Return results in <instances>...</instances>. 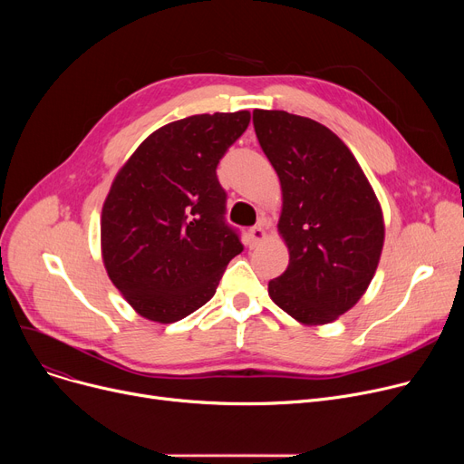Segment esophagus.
Returning <instances> with one entry per match:
<instances>
[{
    "instance_id": "1",
    "label": "esophagus",
    "mask_w": 464,
    "mask_h": 464,
    "mask_svg": "<svg viewBox=\"0 0 464 464\" xmlns=\"http://www.w3.org/2000/svg\"><path fill=\"white\" fill-rule=\"evenodd\" d=\"M248 237H250L252 246H257L259 242L265 238V229H263L261 226H254V227L248 231Z\"/></svg>"
}]
</instances>
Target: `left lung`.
<instances>
[{
    "label": "left lung",
    "mask_w": 464,
    "mask_h": 464,
    "mask_svg": "<svg viewBox=\"0 0 464 464\" xmlns=\"http://www.w3.org/2000/svg\"><path fill=\"white\" fill-rule=\"evenodd\" d=\"M254 130L280 179L278 231L289 250L269 295L301 324H331L362 297L376 273L380 203L348 146L320 121L257 109Z\"/></svg>",
    "instance_id": "8db88e82"
}]
</instances>
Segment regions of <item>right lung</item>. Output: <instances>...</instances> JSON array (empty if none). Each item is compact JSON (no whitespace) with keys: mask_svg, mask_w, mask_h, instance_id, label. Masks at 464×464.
<instances>
[{"mask_svg":"<svg viewBox=\"0 0 464 464\" xmlns=\"http://www.w3.org/2000/svg\"><path fill=\"white\" fill-rule=\"evenodd\" d=\"M248 124V111L170 121L116 175L102 212L103 263L142 318L173 324L201 308L245 248L216 169Z\"/></svg>","mask_w":464,"mask_h":464,"instance_id":"right-lung-1","label":"right lung"}]
</instances>
